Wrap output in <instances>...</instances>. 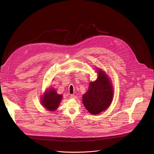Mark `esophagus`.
<instances>
[{"label": "esophagus", "mask_w": 154, "mask_h": 154, "mask_svg": "<svg viewBox=\"0 0 154 154\" xmlns=\"http://www.w3.org/2000/svg\"><path fill=\"white\" fill-rule=\"evenodd\" d=\"M69 97L71 99H76L77 98V96H75L74 94H71Z\"/></svg>", "instance_id": "esophagus-1"}]
</instances>
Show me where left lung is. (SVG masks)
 Here are the masks:
<instances>
[{"instance_id": "8db88e82", "label": "left lung", "mask_w": 154, "mask_h": 154, "mask_svg": "<svg viewBox=\"0 0 154 154\" xmlns=\"http://www.w3.org/2000/svg\"><path fill=\"white\" fill-rule=\"evenodd\" d=\"M96 80L90 82L88 91L83 95V103L91 115H98L110 105L113 91L112 82L105 72L97 71Z\"/></svg>"}]
</instances>
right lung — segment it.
<instances>
[{"label":"right lung","instance_id":"add662e5","mask_svg":"<svg viewBox=\"0 0 154 154\" xmlns=\"http://www.w3.org/2000/svg\"><path fill=\"white\" fill-rule=\"evenodd\" d=\"M62 97V95L57 94L55 89L50 88L45 92V95L41 97V103L48 110L51 112L55 111L58 107Z\"/></svg>","mask_w":154,"mask_h":154}]
</instances>
